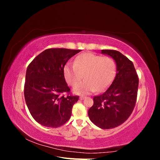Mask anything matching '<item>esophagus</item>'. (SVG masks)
Wrapping results in <instances>:
<instances>
[{
  "label": "esophagus",
  "mask_w": 160,
  "mask_h": 160,
  "mask_svg": "<svg viewBox=\"0 0 160 160\" xmlns=\"http://www.w3.org/2000/svg\"><path fill=\"white\" fill-rule=\"evenodd\" d=\"M85 98V96H80V97H79V99L81 100V101L83 100Z\"/></svg>",
  "instance_id": "obj_1"
}]
</instances>
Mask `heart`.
<instances>
[{"instance_id":"heart-1","label":"heart","mask_w":160,"mask_h":160,"mask_svg":"<svg viewBox=\"0 0 160 160\" xmlns=\"http://www.w3.org/2000/svg\"><path fill=\"white\" fill-rule=\"evenodd\" d=\"M116 72L112 58L85 52L76 58L74 63L68 62L64 67L65 78L70 85L75 87L83 79L85 81L73 89L77 95H88L96 90L107 88L113 81Z\"/></svg>"}]
</instances>
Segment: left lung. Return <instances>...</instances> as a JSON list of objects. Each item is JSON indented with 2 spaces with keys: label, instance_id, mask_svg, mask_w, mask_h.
Segmentation results:
<instances>
[{
  "label": "left lung",
  "instance_id": "1",
  "mask_svg": "<svg viewBox=\"0 0 160 160\" xmlns=\"http://www.w3.org/2000/svg\"><path fill=\"white\" fill-rule=\"evenodd\" d=\"M116 63V75L103 93L93 98L88 111L90 120L99 128L119 126L132 113L136 102L139 79L133 62L122 53L114 50H101Z\"/></svg>",
  "mask_w": 160,
  "mask_h": 160
}]
</instances>
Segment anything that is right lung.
<instances>
[{"label":"right lung","mask_w":160,"mask_h":160,"mask_svg":"<svg viewBox=\"0 0 160 160\" xmlns=\"http://www.w3.org/2000/svg\"><path fill=\"white\" fill-rule=\"evenodd\" d=\"M81 50L49 49L28 65L25 77V99L32 118L45 127L59 128L71 115L78 96L61 95L70 92L65 81L64 67Z\"/></svg>","instance_id":"right-lung-1"}]
</instances>
